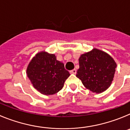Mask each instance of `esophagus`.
<instances>
[{"label":"esophagus","mask_w":130,"mask_h":130,"mask_svg":"<svg viewBox=\"0 0 130 130\" xmlns=\"http://www.w3.org/2000/svg\"><path fill=\"white\" fill-rule=\"evenodd\" d=\"M70 72V73H72V74H75V73H76V72H77V71H76V70H75V69H73V70H71Z\"/></svg>","instance_id":"esophagus-1"}]
</instances>
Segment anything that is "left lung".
Instances as JSON below:
<instances>
[{"label": "left lung", "mask_w": 130, "mask_h": 130, "mask_svg": "<svg viewBox=\"0 0 130 130\" xmlns=\"http://www.w3.org/2000/svg\"><path fill=\"white\" fill-rule=\"evenodd\" d=\"M79 63L76 76L86 88L100 94L111 86L117 66L111 55L94 48L81 55Z\"/></svg>", "instance_id": "left-lung-1"}]
</instances>
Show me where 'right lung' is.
Segmentation results:
<instances>
[{"label": "right lung", "instance_id": "right-lung-1", "mask_svg": "<svg viewBox=\"0 0 130 130\" xmlns=\"http://www.w3.org/2000/svg\"><path fill=\"white\" fill-rule=\"evenodd\" d=\"M26 74L34 88L46 96L61 90L70 75L55 54L45 51L38 53L32 58L26 68Z\"/></svg>", "mask_w": 130, "mask_h": 130}]
</instances>
